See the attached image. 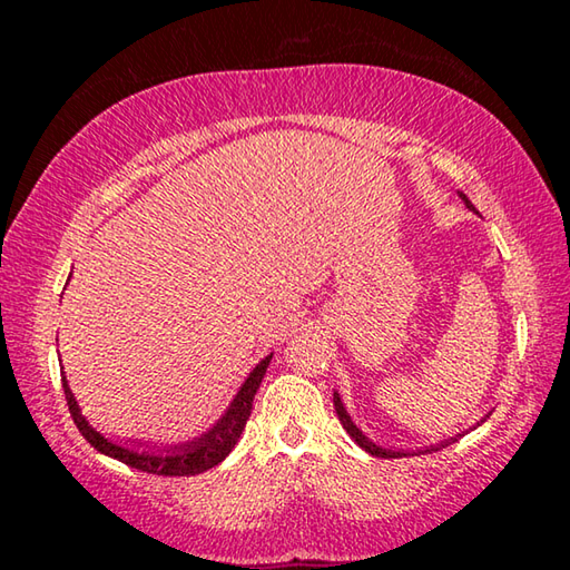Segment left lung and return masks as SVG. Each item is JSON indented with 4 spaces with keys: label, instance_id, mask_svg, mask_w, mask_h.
<instances>
[{
    "label": "left lung",
    "instance_id": "obj_1",
    "mask_svg": "<svg viewBox=\"0 0 570 570\" xmlns=\"http://www.w3.org/2000/svg\"><path fill=\"white\" fill-rule=\"evenodd\" d=\"M460 196H462V193H460ZM462 200H465L468 208H472V204H470V200H468L465 196H462ZM334 410H336V417H340V422L344 424V430L350 432V438H352L362 450L370 452V455H374V458H404V455H407V452L382 450L380 445H374L372 440H366V438L362 435V432H360V428H356V424L350 420V414H346L344 404H342V400H340V394H334ZM442 448H445V442H442ZM432 450H440V448H432ZM428 452H430V450H428Z\"/></svg>",
    "mask_w": 570,
    "mask_h": 570
}]
</instances>
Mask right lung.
Segmentation results:
<instances>
[{"instance_id":"add662e5","label":"right lung","mask_w":570,"mask_h":570,"mask_svg":"<svg viewBox=\"0 0 570 570\" xmlns=\"http://www.w3.org/2000/svg\"><path fill=\"white\" fill-rule=\"evenodd\" d=\"M272 362V356H266L262 364H256V370L248 374V380L244 382V387L236 394L234 404H230V410L220 417V422L216 424L214 430L206 432L204 438H198L196 442H188V445H180V448H170V450H163V452H135L128 448H120V445H112L110 440H105L100 432H95L88 420L80 414V407H77V402L72 397L70 387H67V380L62 377V390H65V400H67V407H70L72 420L77 424V430L82 432V438L90 442V445L102 452V455H110L115 460L125 462V465H130L135 470H142V472H150V475H200V472H206L210 468H216L220 460H226V455L230 450L236 448V442L240 438V432H244L246 422L250 417V410H254V397L258 387H262V380L266 374V366Z\"/></svg>"}]
</instances>
